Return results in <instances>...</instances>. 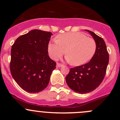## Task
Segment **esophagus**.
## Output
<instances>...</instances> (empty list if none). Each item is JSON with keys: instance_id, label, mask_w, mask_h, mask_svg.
<instances>
[{"instance_id": "34e87169", "label": "esophagus", "mask_w": 120, "mask_h": 120, "mask_svg": "<svg viewBox=\"0 0 120 120\" xmlns=\"http://www.w3.org/2000/svg\"><path fill=\"white\" fill-rule=\"evenodd\" d=\"M63 65L62 64H60V63H57L56 64V66H57L58 68H60V67H61V66H62Z\"/></svg>"}]
</instances>
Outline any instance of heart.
<instances>
[{
    "label": "heart",
    "instance_id": "obj_1",
    "mask_svg": "<svg viewBox=\"0 0 120 120\" xmlns=\"http://www.w3.org/2000/svg\"><path fill=\"white\" fill-rule=\"evenodd\" d=\"M96 48L94 39L81 32H73L58 35L56 41L48 43V51L53 60L58 59L66 51L67 60L73 65L79 66L93 58Z\"/></svg>",
    "mask_w": 120,
    "mask_h": 120
}]
</instances>
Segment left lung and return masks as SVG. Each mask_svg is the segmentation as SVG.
Segmentation results:
<instances>
[{"mask_svg":"<svg viewBox=\"0 0 120 120\" xmlns=\"http://www.w3.org/2000/svg\"><path fill=\"white\" fill-rule=\"evenodd\" d=\"M96 42V51L90 62L71 68L66 76V83L75 92L87 93L99 87L106 73L109 55L104 40L93 32L86 30Z\"/></svg>","mask_w":120,"mask_h":120,"instance_id":"left-lung-1","label":"left lung"}]
</instances>
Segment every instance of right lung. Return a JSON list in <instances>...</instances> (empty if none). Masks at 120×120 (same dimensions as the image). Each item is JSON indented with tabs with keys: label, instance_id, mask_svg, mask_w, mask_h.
Instances as JSON below:
<instances>
[{
	"label": "right lung",
	"instance_id": "1",
	"mask_svg": "<svg viewBox=\"0 0 120 120\" xmlns=\"http://www.w3.org/2000/svg\"><path fill=\"white\" fill-rule=\"evenodd\" d=\"M51 32L33 30L17 38L11 49L10 72L22 89L38 93L48 86L56 63L48 55Z\"/></svg>",
	"mask_w": 120,
	"mask_h": 120
}]
</instances>
